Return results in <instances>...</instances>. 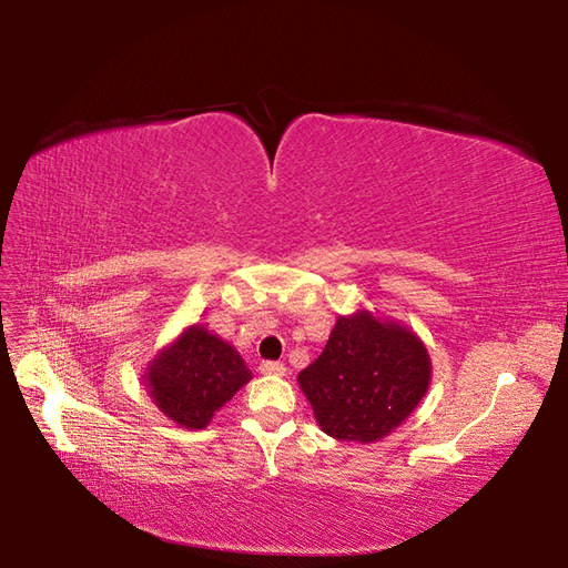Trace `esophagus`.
I'll use <instances>...</instances> for the list:
<instances>
[{
  "label": "esophagus",
  "instance_id": "34e87169",
  "mask_svg": "<svg viewBox=\"0 0 568 568\" xmlns=\"http://www.w3.org/2000/svg\"><path fill=\"white\" fill-rule=\"evenodd\" d=\"M261 372L263 374H270V376H284L286 374V367L282 363H274V359H267V363L261 365Z\"/></svg>",
  "mask_w": 568,
  "mask_h": 568
}]
</instances>
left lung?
<instances>
[{"instance_id":"1","label":"left lung","mask_w":568,"mask_h":568,"mask_svg":"<svg viewBox=\"0 0 568 568\" xmlns=\"http://www.w3.org/2000/svg\"><path fill=\"white\" fill-rule=\"evenodd\" d=\"M432 359L400 324L369 313L338 317L322 355L298 374L324 434L338 440H379L424 398Z\"/></svg>"}]
</instances>
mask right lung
I'll use <instances>...</instances> for the list:
<instances>
[{
    "instance_id": "obj_1",
    "label": "right lung",
    "mask_w": 568,
    "mask_h": 568,
    "mask_svg": "<svg viewBox=\"0 0 568 568\" xmlns=\"http://www.w3.org/2000/svg\"><path fill=\"white\" fill-rule=\"evenodd\" d=\"M248 379L239 353L203 326H189L146 374L151 398L186 428H203Z\"/></svg>"
}]
</instances>
